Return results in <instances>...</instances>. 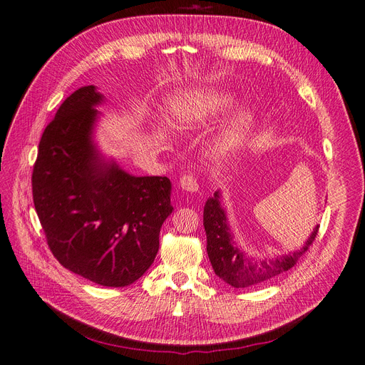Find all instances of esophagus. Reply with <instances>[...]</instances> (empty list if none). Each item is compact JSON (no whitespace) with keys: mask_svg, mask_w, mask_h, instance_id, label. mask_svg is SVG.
<instances>
[{"mask_svg":"<svg viewBox=\"0 0 365 365\" xmlns=\"http://www.w3.org/2000/svg\"><path fill=\"white\" fill-rule=\"evenodd\" d=\"M180 187L185 192H197V188H199L193 175H182V177L180 178Z\"/></svg>","mask_w":365,"mask_h":365,"instance_id":"1","label":"esophagus"}]
</instances>
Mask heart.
<instances>
[{
	"mask_svg": "<svg viewBox=\"0 0 365 365\" xmlns=\"http://www.w3.org/2000/svg\"><path fill=\"white\" fill-rule=\"evenodd\" d=\"M234 104V98L216 89H199L177 98L175 108L182 119H193L205 123L217 119ZM255 118L249 110H240L226 122L210 143V157L215 161H225L242 149L249 134L252 133Z\"/></svg>",
	"mask_w": 365,
	"mask_h": 365,
	"instance_id": "heart-1",
	"label": "heart"
}]
</instances>
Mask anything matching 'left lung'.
Returning <instances> with one entry per match:
<instances>
[{
    "instance_id": "left-lung-1",
    "label": "left lung",
    "mask_w": 365,
    "mask_h": 365,
    "mask_svg": "<svg viewBox=\"0 0 365 365\" xmlns=\"http://www.w3.org/2000/svg\"><path fill=\"white\" fill-rule=\"evenodd\" d=\"M204 228L207 234V252L215 273L234 288H246L270 281L290 270L316 240L319 225L314 228L304 246L287 255L269 259H250L234 243L232 232L220 204V192L210 197L204 207Z\"/></svg>"
}]
</instances>
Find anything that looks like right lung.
Wrapping results in <instances>:
<instances>
[{
  "instance_id": "1",
  "label": "right lung",
  "mask_w": 365,
  "mask_h": 365,
  "mask_svg": "<svg viewBox=\"0 0 365 365\" xmlns=\"http://www.w3.org/2000/svg\"><path fill=\"white\" fill-rule=\"evenodd\" d=\"M104 101L95 86L68 96L48 123L33 168V202L63 267L103 287L135 282L158 252L172 184L134 177L107 161L93 142Z\"/></svg>"
}]
</instances>
